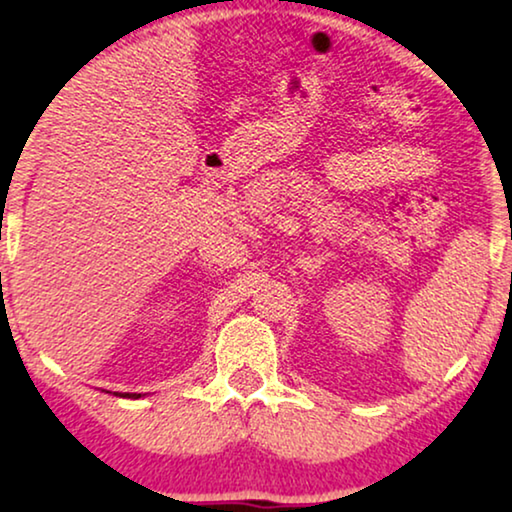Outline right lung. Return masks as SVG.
<instances>
[{
    "instance_id": "add662e5",
    "label": "right lung",
    "mask_w": 512,
    "mask_h": 512,
    "mask_svg": "<svg viewBox=\"0 0 512 512\" xmlns=\"http://www.w3.org/2000/svg\"><path fill=\"white\" fill-rule=\"evenodd\" d=\"M122 397H141V394H129V392H125V394H122Z\"/></svg>"
}]
</instances>
